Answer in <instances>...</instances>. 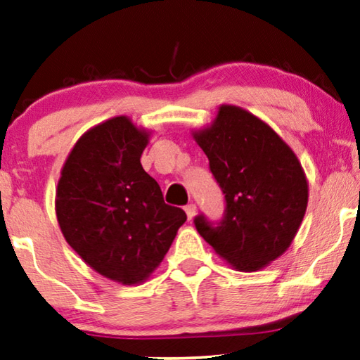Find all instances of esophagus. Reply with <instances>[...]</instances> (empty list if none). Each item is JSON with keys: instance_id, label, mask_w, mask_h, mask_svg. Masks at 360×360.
Returning <instances> with one entry per match:
<instances>
[{"instance_id": "obj_1", "label": "esophagus", "mask_w": 360, "mask_h": 360, "mask_svg": "<svg viewBox=\"0 0 360 360\" xmlns=\"http://www.w3.org/2000/svg\"><path fill=\"white\" fill-rule=\"evenodd\" d=\"M186 214H187V218L189 219H192L197 214V205H194V203H189V205H187L186 208Z\"/></svg>"}]
</instances>
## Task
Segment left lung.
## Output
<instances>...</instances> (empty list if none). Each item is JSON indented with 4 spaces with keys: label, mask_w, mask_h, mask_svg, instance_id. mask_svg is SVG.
Segmentation results:
<instances>
[{
    "label": "left lung",
    "mask_w": 360,
    "mask_h": 360,
    "mask_svg": "<svg viewBox=\"0 0 360 360\" xmlns=\"http://www.w3.org/2000/svg\"><path fill=\"white\" fill-rule=\"evenodd\" d=\"M192 136L226 200L218 226L198 214L197 231L236 270H262L288 250L307 210L302 165L266 122L234 105Z\"/></svg>",
    "instance_id": "8db88e82"
}]
</instances>
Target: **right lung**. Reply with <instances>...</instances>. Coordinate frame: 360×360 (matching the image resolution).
Segmentation results:
<instances>
[{
    "instance_id": "obj_1",
    "label": "right lung",
    "mask_w": 360,
    "mask_h": 360,
    "mask_svg": "<svg viewBox=\"0 0 360 360\" xmlns=\"http://www.w3.org/2000/svg\"><path fill=\"white\" fill-rule=\"evenodd\" d=\"M148 139L127 116L89 129L64 162L55 198L66 243L96 273L126 286L152 275L187 219L142 168Z\"/></svg>"
}]
</instances>
